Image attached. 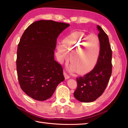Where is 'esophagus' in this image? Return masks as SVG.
I'll return each mask as SVG.
<instances>
[{"mask_svg":"<svg viewBox=\"0 0 128 128\" xmlns=\"http://www.w3.org/2000/svg\"><path fill=\"white\" fill-rule=\"evenodd\" d=\"M64 78L66 80H67V79H69V78H70V76H69L65 72H64Z\"/></svg>","mask_w":128,"mask_h":128,"instance_id":"esophagus-1","label":"esophagus"}]
</instances>
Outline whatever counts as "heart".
I'll return each instance as SVG.
<instances>
[{"label": "heart", "mask_w": 128, "mask_h": 128, "mask_svg": "<svg viewBox=\"0 0 128 128\" xmlns=\"http://www.w3.org/2000/svg\"><path fill=\"white\" fill-rule=\"evenodd\" d=\"M56 48L63 59H67L66 51L72 52L70 56V62L73 65L72 69L76 70L80 74H84L92 70L97 63L100 53V42L96 34L88 35L77 32L66 37L62 40V45H57Z\"/></svg>", "instance_id": "1"}]
</instances>
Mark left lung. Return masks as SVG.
Returning a JSON list of instances; mask_svg holds the SVG:
<instances>
[{
    "label": "left lung",
    "instance_id": "left-lung-1",
    "mask_svg": "<svg viewBox=\"0 0 128 128\" xmlns=\"http://www.w3.org/2000/svg\"><path fill=\"white\" fill-rule=\"evenodd\" d=\"M96 28L100 42V53L97 63L91 72L76 78L77 87L74 96L82 102H94L101 96L112 74V53L109 38L101 27L97 26Z\"/></svg>",
    "mask_w": 128,
    "mask_h": 128
}]
</instances>
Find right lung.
I'll return each mask as SVG.
<instances>
[{
    "mask_svg": "<svg viewBox=\"0 0 128 128\" xmlns=\"http://www.w3.org/2000/svg\"><path fill=\"white\" fill-rule=\"evenodd\" d=\"M69 26L52 20L37 21L22 34L17 51L18 80L23 91L34 100L51 98L64 80L54 54L58 36Z\"/></svg>",
    "mask_w": 128,
    "mask_h": 128,
    "instance_id": "1",
    "label": "right lung"
}]
</instances>
